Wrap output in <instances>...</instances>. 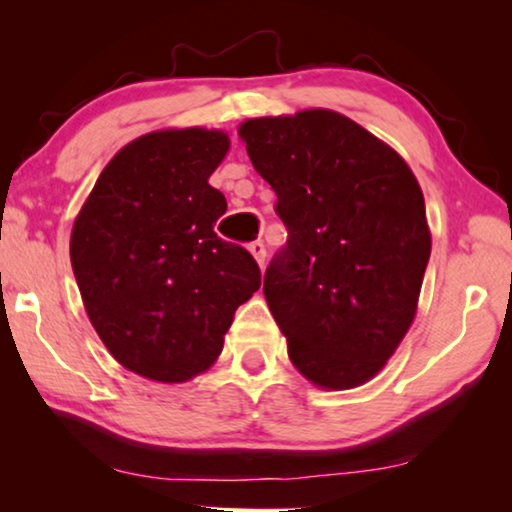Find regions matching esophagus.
I'll return each instance as SVG.
<instances>
[{"label":"esophagus","instance_id":"obj_1","mask_svg":"<svg viewBox=\"0 0 512 512\" xmlns=\"http://www.w3.org/2000/svg\"><path fill=\"white\" fill-rule=\"evenodd\" d=\"M249 251H251V256L256 258V263L261 265L263 268V263H265V256H268V251H265V244L261 242V240H254L249 244Z\"/></svg>","mask_w":512,"mask_h":512}]
</instances>
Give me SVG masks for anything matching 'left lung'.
Instances as JSON below:
<instances>
[{
  "label": "left lung",
  "mask_w": 512,
  "mask_h": 512,
  "mask_svg": "<svg viewBox=\"0 0 512 512\" xmlns=\"http://www.w3.org/2000/svg\"><path fill=\"white\" fill-rule=\"evenodd\" d=\"M240 137L289 230L263 293L293 366L324 389L359 387L415 319L431 256L422 188L394 149L328 109L254 118Z\"/></svg>",
  "instance_id": "8db88e82"
}]
</instances>
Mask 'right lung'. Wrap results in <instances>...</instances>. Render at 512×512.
<instances>
[{"label":"right lung","instance_id":"obj_1","mask_svg":"<svg viewBox=\"0 0 512 512\" xmlns=\"http://www.w3.org/2000/svg\"><path fill=\"white\" fill-rule=\"evenodd\" d=\"M219 130L151 132L104 167L69 254L83 305L114 359L158 382L216 361L233 314L261 286L254 256L216 235L226 198L209 186Z\"/></svg>","mask_w":512,"mask_h":512}]
</instances>
